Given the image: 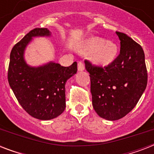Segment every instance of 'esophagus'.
<instances>
[{"mask_svg":"<svg viewBox=\"0 0 154 154\" xmlns=\"http://www.w3.org/2000/svg\"><path fill=\"white\" fill-rule=\"evenodd\" d=\"M77 69L78 71H83L85 69V65L82 61H79L77 64Z\"/></svg>","mask_w":154,"mask_h":154,"instance_id":"obj_1","label":"esophagus"}]
</instances>
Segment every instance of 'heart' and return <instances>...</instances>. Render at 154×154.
<instances>
[{
    "label": "heart",
    "mask_w": 154,
    "mask_h": 154,
    "mask_svg": "<svg viewBox=\"0 0 154 154\" xmlns=\"http://www.w3.org/2000/svg\"><path fill=\"white\" fill-rule=\"evenodd\" d=\"M82 51L92 53L91 59L96 65H108L115 60L118 48L115 43L106 42L100 37H94L87 40L82 46Z\"/></svg>",
    "instance_id": "1"
}]
</instances>
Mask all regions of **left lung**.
Segmentation results:
<instances>
[{
    "label": "left lung",
    "mask_w": 154,
    "mask_h": 154,
    "mask_svg": "<svg viewBox=\"0 0 154 154\" xmlns=\"http://www.w3.org/2000/svg\"><path fill=\"white\" fill-rule=\"evenodd\" d=\"M116 33L121 49L111 64L101 67L85 60L90 77L94 110L109 121L121 119L136 106L146 89L148 77L141 45L123 32Z\"/></svg>",
    "instance_id": "obj_1"
}]
</instances>
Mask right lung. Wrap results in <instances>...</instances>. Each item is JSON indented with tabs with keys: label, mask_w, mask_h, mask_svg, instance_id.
I'll use <instances>...</instances> for the list:
<instances>
[{
	"label": "right lung",
	"mask_w": 154,
	"mask_h": 154,
	"mask_svg": "<svg viewBox=\"0 0 154 154\" xmlns=\"http://www.w3.org/2000/svg\"><path fill=\"white\" fill-rule=\"evenodd\" d=\"M48 29L31 30L13 46L10 53L8 81L22 108L32 117L47 121L65 109V83L77 71L75 61L69 67L53 61L32 67L26 63L25 50L33 37H49Z\"/></svg>",
	"instance_id": "add662e5"
}]
</instances>
